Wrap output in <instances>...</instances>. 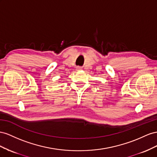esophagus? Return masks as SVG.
<instances>
[{"instance_id":"34e87169","label":"esophagus","mask_w":157,"mask_h":157,"mask_svg":"<svg viewBox=\"0 0 157 157\" xmlns=\"http://www.w3.org/2000/svg\"><path fill=\"white\" fill-rule=\"evenodd\" d=\"M81 70V68H79V67H78L77 70Z\"/></svg>"}]
</instances>
